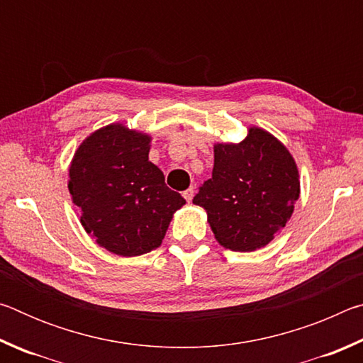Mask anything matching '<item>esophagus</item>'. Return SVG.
Here are the masks:
<instances>
[{"label": "esophagus", "instance_id": "obj_1", "mask_svg": "<svg viewBox=\"0 0 363 363\" xmlns=\"http://www.w3.org/2000/svg\"><path fill=\"white\" fill-rule=\"evenodd\" d=\"M194 192H195V190H194V187H190V189H187V190H184V199H186L187 201H192V199H194Z\"/></svg>", "mask_w": 363, "mask_h": 363}]
</instances>
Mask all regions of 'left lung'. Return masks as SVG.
I'll list each match as a JSON object with an SVG mask.
<instances>
[{
  "label": "left lung",
  "instance_id": "obj_1",
  "mask_svg": "<svg viewBox=\"0 0 363 363\" xmlns=\"http://www.w3.org/2000/svg\"><path fill=\"white\" fill-rule=\"evenodd\" d=\"M299 192L290 150L274 134L250 126L238 144H214L213 176L201 184L194 205L206 211L220 247L255 251L286 225Z\"/></svg>",
  "mask_w": 363,
  "mask_h": 363
}]
</instances>
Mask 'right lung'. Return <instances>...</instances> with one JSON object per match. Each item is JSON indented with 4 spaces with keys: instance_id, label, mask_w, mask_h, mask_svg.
Here are the masks:
<instances>
[{
    "instance_id": "right-lung-1",
    "label": "right lung",
    "mask_w": 363,
    "mask_h": 363,
    "mask_svg": "<svg viewBox=\"0 0 363 363\" xmlns=\"http://www.w3.org/2000/svg\"><path fill=\"white\" fill-rule=\"evenodd\" d=\"M152 136L110 123L78 145L69 192L86 233L107 251L133 257L162 245L174 213L186 205L149 162Z\"/></svg>"
}]
</instances>
